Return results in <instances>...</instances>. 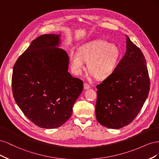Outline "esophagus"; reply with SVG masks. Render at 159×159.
Here are the masks:
<instances>
[{"label":"esophagus","mask_w":159,"mask_h":159,"mask_svg":"<svg viewBox=\"0 0 159 159\" xmlns=\"http://www.w3.org/2000/svg\"><path fill=\"white\" fill-rule=\"evenodd\" d=\"M90 88H91V86L88 84H87V83H85L84 84V89H88Z\"/></svg>","instance_id":"obj_1"}]
</instances>
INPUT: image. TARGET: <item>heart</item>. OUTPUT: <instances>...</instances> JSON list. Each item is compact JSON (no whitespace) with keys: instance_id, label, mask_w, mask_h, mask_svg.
<instances>
[{"instance_id":"b5f03b06","label":"heart","mask_w":159,"mask_h":159,"mask_svg":"<svg viewBox=\"0 0 159 159\" xmlns=\"http://www.w3.org/2000/svg\"><path fill=\"white\" fill-rule=\"evenodd\" d=\"M120 56V50L115 45L105 40H94L81 46L79 52H71V70L75 75H81L86 61L89 75L103 80L110 77L116 70Z\"/></svg>"}]
</instances>
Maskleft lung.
<instances>
[{
    "mask_svg": "<svg viewBox=\"0 0 159 159\" xmlns=\"http://www.w3.org/2000/svg\"><path fill=\"white\" fill-rule=\"evenodd\" d=\"M126 38V52L116 70L96 87V119L109 129H118L131 123L140 112L150 89L145 56Z\"/></svg>",
    "mask_w": 159,
    "mask_h": 159,
    "instance_id": "1",
    "label": "left lung"
}]
</instances>
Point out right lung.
I'll use <instances>...</instances> for the list:
<instances>
[{"instance_id":"1","label":"right lung","mask_w":159,"mask_h":159,"mask_svg":"<svg viewBox=\"0 0 159 159\" xmlns=\"http://www.w3.org/2000/svg\"><path fill=\"white\" fill-rule=\"evenodd\" d=\"M60 44V34L39 36L13 68L14 100L25 116L43 129L57 128L68 121L84 88L83 81L68 72L69 56Z\"/></svg>"}]
</instances>
